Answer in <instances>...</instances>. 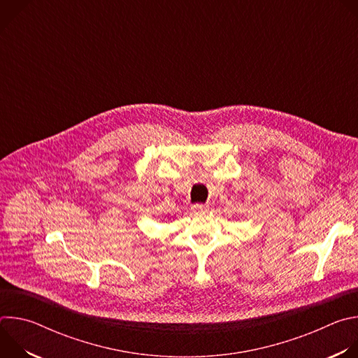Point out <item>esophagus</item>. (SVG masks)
Listing matches in <instances>:
<instances>
[{
	"mask_svg": "<svg viewBox=\"0 0 358 358\" xmlns=\"http://www.w3.org/2000/svg\"><path fill=\"white\" fill-rule=\"evenodd\" d=\"M210 210V207L207 203H194L192 206V211L194 213H207Z\"/></svg>",
	"mask_w": 358,
	"mask_h": 358,
	"instance_id": "obj_1",
	"label": "esophagus"
}]
</instances>
